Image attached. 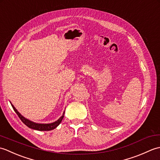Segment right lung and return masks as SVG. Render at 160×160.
Instances as JSON below:
<instances>
[{"mask_svg":"<svg viewBox=\"0 0 160 160\" xmlns=\"http://www.w3.org/2000/svg\"><path fill=\"white\" fill-rule=\"evenodd\" d=\"M10 103H11V105L12 108H13V110L16 113V114L18 115V116L20 118V120L23 122L24 124H25L27 127H28L30 128H32V129H34V130H38V131H51V130H53V129L56 128L58 126L60 123L61 122H62V119L64 118V111L63 112V113L62 115V116H61L58 120L52 122V123H48V124H42V123H36V122H34L33 121H31L28 120V119L25 118L24 116L20 114L19 112L17 111L16 108L14 107V106L12 104L11 102H10Z\"/></svg>","mask_w":160,"mask_h":160,"instance_id":"add662e5","label":"right lung"}]
</instances>
